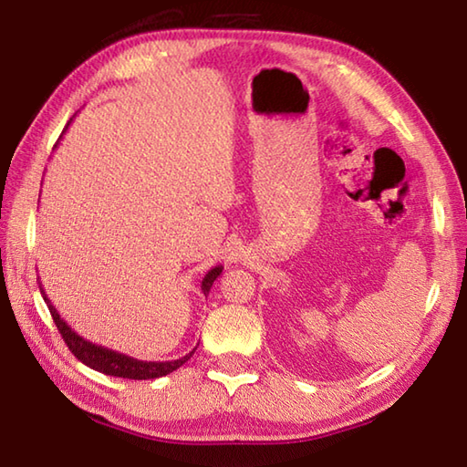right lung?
I'll return each instance as SVG.
<instances>
[{
  "label": "right lung",
  "instance_id": "add662e5",
  "mask_svg": "<svg viewBox=\"0 0 467 467\" xmlns=\"http://www.w3.org/2000/svg\"><path fill=\"white\" fill-rule=\"evenodd\" d=\"M69 122H72V120H69ZM69 122H67V126H69ZM59 138H62V136H59ZM221 273H223V265H218V266H213V269L204 275L202 285H201V289H202L204 295H208L213 283L218 279V276H221ZM39 293H42L47 309H49V313H52V319L57 327V331L62 333V339L66 341L67 349L74 353L76 359H80L84 365H88L94 371H100L104 375H112V377H124V379H156V377H164L168 373L176 371L178 367L184 365L188 359H191L192 353L196 351V347H194L191 353H186L184 357H178V359H172V361H140V359H134V357H130V355L118 353L114 349H108V347L96 345L92 341L84 339L82 335H78L72 329V327H69L62 319V317H59V313L56 311V306L52 305V301L47 299L42 283H39Z\"/></svg>",
  "mask_w": 467,
  "mask_h": 467
}]
</instances>
